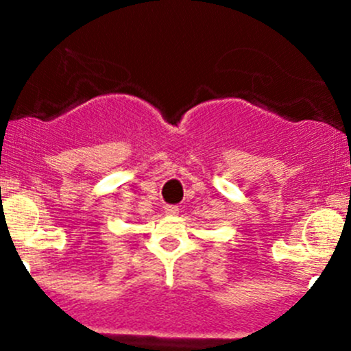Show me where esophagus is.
Wrapping results in <instances>:
<instances>
[{"instance_id": "obj_1", "label": "esophagus", "mask_w": 351, "mask_h": 351, "mask_svg": "<svg viewBox=\"0 0 351 351\" xmlns=\"http://www.w3.org/2000/svg\"><path fill=\"white\" fill-rule=\"evenodd\" d=\"M178 205H165V212L166 214H169V215H175V214H178Z\"/></svg>"}]
</instances>
